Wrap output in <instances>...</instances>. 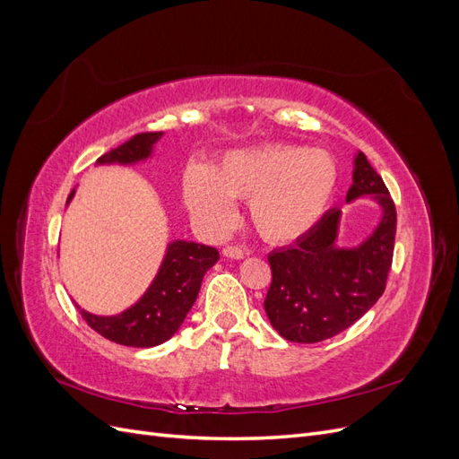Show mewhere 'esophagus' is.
Masks as SVG:
<instances>
[{"label": "esophagus", "instance_id": "esophagus-1", "mask_svg": "<svg viewBox=\"0 0 459 459\" xmlns=\"http://www.w3.org/2000/svg\"><path fill=\"white\" fill-rule=\"evenodd\" d=\"M224 256H228V258H235V260H241V258H245L247 256V251H243L241 247H235V245H228V247H224Z\"/></svg>", "mask_w": 459, "mask_h": 459}]
</instances>
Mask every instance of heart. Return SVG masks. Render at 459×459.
Instances as JSON below:
<instances>
[{
    "mask_svg": "<svg viewBox=\"0 0 459 459\" xmlns=\"http://www.w3.org/2000/svg\"><path fill=\"white\" fill-rule=\"evenodd\" d=\"M337 162L324 149L264 143L230 151L211 170L191 166L184 176L189 211L212 233L235 221L231 199L248 201L255 230L272 243L304 238L337 191Z\"/></svg>",
    "mask_w": 459,
    "mask_h": 459,
    "instance_id": "b5f03b06",
    "label": "heart"
}]
</instances>
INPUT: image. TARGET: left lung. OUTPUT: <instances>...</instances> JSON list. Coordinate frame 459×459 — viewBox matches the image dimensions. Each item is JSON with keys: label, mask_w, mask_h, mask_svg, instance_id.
<instances>
[{"label": "left lung", "mask_w": 459, "mask_h": 459, "mask_svg": "<svg viewBox=\"0 0 459 459\" xmlns=\"http://www.w3.org/2000/svg\"><path fill=\"white\" fill-rule=\"evenodd\" d=\"M346 201L373 197L383 208L379 226L354 248H339L341 211L333 208L295 245L268 255L272 285L264 310L290 342H319L339 335L379 300L393 264L396 208L383 178L364 152L354 159Z\"/></svg>", "instance_id": "left-lung-1"}]
</instances>
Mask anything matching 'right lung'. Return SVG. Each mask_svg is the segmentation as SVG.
Returning <instances> with one entry per match:
<instances>
[{
	"label": "right lung",
	"mask_w": 459,
	"mask_h": 459,
	"mask_svg": "<svg viewBox=\"0 0 459 459\" xmlns=\"http://www.w3.org/2000/svg\"><path fill=\"white\" fill-rule=\"evenodd\" d=\"M160 135L162 132L135 134L128 142L105 152L97 162L132 164L143 160L151 155L152 145L160 140ZM73 195L74 191L68 195V201ZM218 258L220 255L214 247L174 241L169 245L155 281L132 308L118 316H93L80 307L76 308L86 324L108 341L137 349L157 346L169 341L184 324L187 312L195 304L204 273Z\"/></svg>",
	"instance_id": "1"
}]
</instances>
